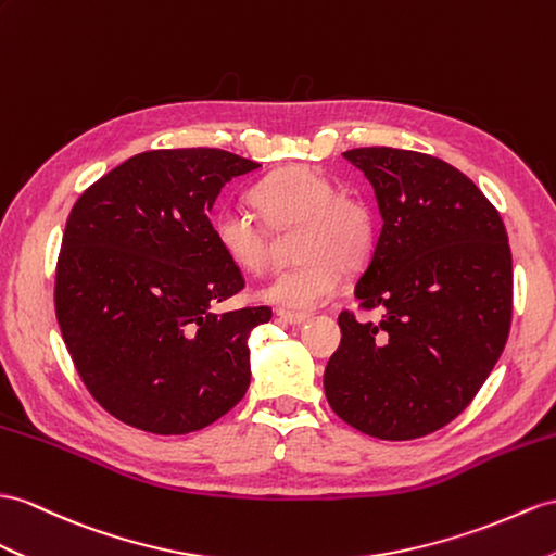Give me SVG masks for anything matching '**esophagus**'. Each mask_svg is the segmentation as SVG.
<instances>
[{
	"label": "esophagus",
	"instance_id": "1",
	"mask_svg": "<svg viewBox=\"0 0 556 556\" xmlns=\"http://www.w3.org/2000/svg\"><path fill=\"white\" fill-rule=\"evenodd\" d=\"M276 316L282 323H290V325H302V323L308 320V314H296V311H286V308H278Z\"/></svg>",
	"mask_w": 556,
	"mask_h": 556
}]
</instances>
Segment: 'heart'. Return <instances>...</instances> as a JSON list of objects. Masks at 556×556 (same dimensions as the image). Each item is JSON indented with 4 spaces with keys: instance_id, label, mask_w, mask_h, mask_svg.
Returning a JSON list of instances; mask_svg holds the SVG:
<instances>
[{
    "instance_id": "b5f03b06",
    "label": "heart",
    "mask_w": 556,
    "mask_h": 556,
    "mask_svg": "<svg viewBox=\"0 0 556 556\" xmlns=\"http://www.w3.org/2000/svg\"><path fill=\"white\" fill-rule=\"evenodd\" d=\"M252 210L226 205L214 214V238L226 260L245 274H262L274 260V232L296 228L294 252L302 262L282 270L262 290L266 302L314 308L342 286L344 266L370 260L377 238L372 207L358 195L337 193L328 176L308 167H286L254 186Z\"/></svg>"
}]
</instances>
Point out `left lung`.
I'll return each mask as SVG.
<instances>
[{
    "label": "left lung",
    "mask_w": 556,
    "mask_h": 556,
    "mask_svg": "<svg viewBox=\"0 0 556 556\" xmlns=\"http://www.w3.org/2000/svg\"><path fill=\"white\" fill-rule=\"evenodd\" d=\"M375 188L382 231L356 282V320L325 368V396L346 425L410 441L463 413L503 354L511 323L505 224L477 184L434 155L403 148L342 153Z\"/></svg>",
    "instance_id": "8db88e82"
}]
</instances>
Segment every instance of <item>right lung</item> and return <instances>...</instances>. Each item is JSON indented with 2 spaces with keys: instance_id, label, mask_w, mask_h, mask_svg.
Wrapping results in <instances>:
<instances>
[{
  "instance_id": "right-lung-1",
  "label": "right lung",
  "mask_w": 556,
  "mask_h": 556,
  "mask_svg": "<svg viewBox=\"0 0 556 556\" xmlns=\"http://www.w3.org/2000/svg\"><path fill=\"white\" fill-rule=\"evenodd\" d=\"M256 167L222 148L146 151L73 205L53 306L79 380L119 422L188 434L245 396L248 337L270 308L212 311L245 278L216 245L210 210Z\"/></svg>"
}]
</instances>
